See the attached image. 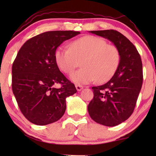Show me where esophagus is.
Instances as JSON below:
<instances>
[{
    "instance_id": "1",
    "label": "esophagus",
    "mask_w": 156,
    "mask_h": 156,
    "mask_svg": "<svg viewBox=\"0 0 156 156\" xmlns=\"http://www.w3.org/2000/svg\"><path fill=\"white\" fill-rule=\"evenodd\" d=\"M83 88H84V87L81 86V85H76V89L78 91H80L81 90H82Z\"/></svg>"
}]
</instances>
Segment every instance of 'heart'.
I'll use <instances>...</instances> for the list:
<instances>
[{
    "instance_id": "obj_1",
    "label": "heart",
    "mask_w": 156,
    "mask_h": 156,
    "mask_svg": "<svg viewBox=\"0 0 156 156\" xmlns=\"http://www.w3.org/2000/svg\"><path fill=\"white\" fill-rule=\"evenodd\" d=\"M57 65L65 74H71L82 61V69L71 74L70 79L76 84H87L97 80H109L118 69L120 51L108 44L103 38L87 35L75 40L69 48L61 46L55 53Z\"/></svg>"
}]
</instances>
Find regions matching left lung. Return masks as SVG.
Here are the masks:
<instances>
[{
    "label": "left lung",
    "mask_w": 156,
    "mask_h": 156,
    "mask_svg": "<svg viewBox=\"0 0 156 156\" xmlns=\"http://www.w3.org/2000/svg\"><path fill=\"white\" fill-rule=\"evenodd\" d=\"M112 41L121 54L119 66L113 77L101 86L93 87L94 98L88 105L95 122L115 126L133 114L143 84L141 58L133 44L114 30L90 31Z\"/></svg>",
    "instance_id": "left-lung-1"
}]
</instances>
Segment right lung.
Listing matches in <instances>:
<instances>
[{"label":"right lung","mask_w":156,"mask_h":156,"mask_svg":"<svg viewBox=\"0 0 156 156\" xmlns=\"http://www.w3.org/2000/svg\"><path fill=\"white\" fill-rule=\"evenodd\" d=\"M80 34L73 30L48 31L23 44L12 67V89L24 116L44 126L62 118L66 98L76 92L74 84L59 71L55 59L57 48ZM60 83V88L54 86Z\"/></svg>","instance_id":"obj_1"}]
</instances>
